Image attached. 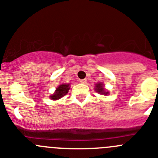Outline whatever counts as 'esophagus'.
Masks as SVG:
<instances>
[{
  "label": "esophagus",
  "instance_id": "1",
  "mask_svg": "<svg viewBox=\"0 0 158 158\" xmlns=\"http://www.w3.org/2000/svg\"><path fill=\"white\" fill-rule=\"evenodd\" d=\"M79 82H80V83H82V84H85V83H86V79H80V80H79Z\"/></svg>",
  "mask_w": 158,
  "mask_h": 158
}]
</instances>
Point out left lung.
Wrapping results in <instances>:
<instances>
[{
  "instance_id": "8db88e82",
  "label": "left lung",
  "mask_w": 158,
  "mask_h": 158,
  "mask_svg": "<svg viewBox=\"0 0 158 158\" xmlns=\"http://www.w3.org/2000/svg\"><path fill=\"white\" fill-rule=\"evenodd\" d=\"M95 90L96 92L101 94V95H108L109 94L108 91H106L105 89L104 88V84L102 82H98V83L96 84Z\"/></svg>"
}]
</instances>
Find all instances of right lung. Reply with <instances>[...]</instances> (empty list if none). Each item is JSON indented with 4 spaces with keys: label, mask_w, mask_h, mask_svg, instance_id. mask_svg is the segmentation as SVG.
<instances>
[{
    "label": "right lung",
    "mask_w": 158,
    "mask_h": 158,
    "mask_svg": "<svg viewBox=\"0 0 158 158\" xmlns=\"http://www.w3.org/2000/svg\"><path fill=\"white\" fill-rule=\"evenodd\" d=\"M69 89H70V84H61V85H59L58 87L56 88V90L54 93V94L50 96V98L51 100H54V101L59 100L60 98H61V97H64V95L68 94Z\"/></svg>",
    "instance_id": "add662e5"
}]
</instances>
